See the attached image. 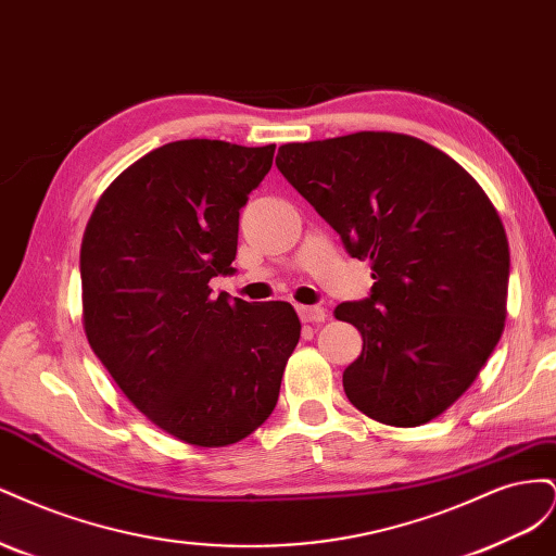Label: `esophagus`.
I'll return each mask as SVG.
<instances>
[{
    "mask_svg": "<svg viewBox=\"0 0 556 556\" xmlns=\"http://www.w3.org/2000/svg\"><path fill=\"white\" fill-rule=\"evenodd\" d=\"M296 313L301 317V323L319 325V323H325V319H327V311L319 308V306H299Z\"/></svg>",
    "mask_w": 556,
    "mask_h": 556,
    "instance_id": "esophagus-1",
    "label": "esophagus"
}]
</instances>
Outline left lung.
<instances>
[{"instance_id":"obj_1","label":"left lung","mask_w":556,"mask_h":556,"mask_svg":"<svg viewBox=\"0 0 556 556\" xmlns=\"http://www.w3.org/2000/svg\"><path fill=\"white\" fill-rule=\"evenodd\" d=\"M276 166L374 268L371 294L333 311L364 341L343 374L350 403L392 427L439 417L506 323L510 250L490 197L439 148L394 131L285 143Z\"/></svg>"}]
</instances>
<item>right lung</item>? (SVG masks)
Listing matches in <instances>:
<instances>
[{
  "label": "right lung",
  "mask_w": 556,
  "mask_h": 556,
  "mask_svg": "<svg viewBox=\"0 0 556 556\" xmlns=\"http://www.w3.org/2000/svg\"><path fill=\"white\" fill-rule=\"evenodd\" d=\"M276 146L188 139L134 162L80 245L83 325L123 394L174 439L231 445L274 413L301 323L285 301L213 296Z\"/></svg>",
  "instance_id": "right-lung-1"
}]
</instances>
